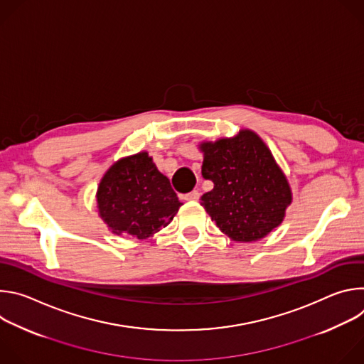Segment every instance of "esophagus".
<instances>
[{
	"label": "esophagus",
	"instance_id": "34e87169",
	"mask_svg": "<svg viewBox=\"0 0 364 364\" xmlns=\"http://www.w3.org/2000/svg\"><path fill=\"white\" fill-rule=\"evenodd\" d=\"M183 198H184V200H187V201H196V200H198V198H200V193H198L197 190H193V191H190V193L184 194V196H183Z\"/></svg>",
	"mask_w": 364,
	"mask_h": 364
}]
</instances>
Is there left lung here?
<instances>
[{
  "mask_svg": "<svg viewBox=\"0 0 364 364\" xmlns=\"http://www.w3.org/2000/svg\"><path fill=\"white\" fill-rule=\"evenodd\" d=\"M200 151L201 174L215 184L201 196V205L225 235L255 242L282 223L291 187L257 134L240 129L233 138L201 142Z\"/></svg>",
  "mask_w": 364,
  "mask_h": 364,
  "instance_id": "obj_1",
  "label": "left lung"
}]
</instances>
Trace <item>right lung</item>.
Returning a JSON list of instances; mask_svg holds the SVG:
<instances>
[{
    "label": "right lung",
    "mask_w": 364,
    "mask_h": 364,
    "mask_svg": "<svg viewBox=\"0 0 364 364\" xmlns=\"http://www.w3.org/2000/svg\"><path fill=\"white\" fill-rule=\"evenodd\" d=\"M96 204L112 233L146 239L168 226L183 203L142 151L109 167L99 183Z\"/></svg>",
    "instance_id": "1"
}]
</instances>
